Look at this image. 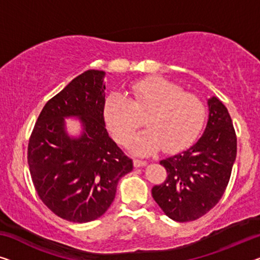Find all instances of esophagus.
<instances>
[{
	"instance_id": "obj_1",
	"label": "esophagus",
	"mask_w": 260,
	"mask_h": 260,
	"mask_svg": "<svg viewBox=\"0 0 260 260\" xmlns=\"http://www.w3.org/2000/svg\"><path fill=\"white\" fill-rule=\"evenodd\" d=\"M133 164H134V167L138 168V167H143V166H146L147 162L142 160H138V158H134Z\"/></svg>"
}]
</instances>
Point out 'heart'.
I'll use <instances>...</instances> for the list:
<instances>
[{
	"instance_id": "heart-1",
	"label": "heart",
	"mask_w": 260,
	"mask_h": 260,
	"mask_svg": "<svg viewBox=\"0 0 260 260\" xmlns=\"http://www.w3.org/2000/svg\"><path fill=\"white\" fill-rule=\"evenodd\" d=\"M126 95L113 92L104 107L108 128L127 145L146 115L147 128L135 138L133 150L149 155L158 149L175 153L187 148L202 131L207 108L199 96L185 93L179 85L160 77L146 78L129 86Z\"/></svg>"
}]
</instances>
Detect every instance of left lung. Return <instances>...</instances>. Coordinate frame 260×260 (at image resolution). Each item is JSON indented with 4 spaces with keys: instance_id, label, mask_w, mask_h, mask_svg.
<instances>
[{
    "instance_id": "8db88e82",
    "label": "left lung",
    "mask_w": 260,
    "mask_h": 260,
    "mask_svg": "<svg viewBox=\"0 0 260 260\" xmlns=\"http://www.w3.org/2000/svg\"><path fill=\"white\" fill-rule=\"evenodd\" d=\"M208 106L202 137L184 152L160 161L168 176L152 189L155 202L176 222L200 218L218 203L237 155V138L228 108L216 96L208 99Z\"/></svg>"
}]
</instances>
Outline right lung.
<instances>
[{
  "label": "right lung",
  "instance_id": "1",
  "mask_svg": "<svg viewBox=\"0 0 260 260\" xmlns=\"http://www.w3.org/2000/svg\"><path fill=\"white\" fill-rule=\"evenodd\" d=\"M104 77L99 70L76 77L45 104L29 139L28 164L38 196L53 214L73 223L105 214L119 180L133 169L107 133ZM71 116L83 127L78 138L64 127V118Z\"/></svg>",
  "mask_w": 260,
  "mask_h": 260
}]
</instances>
